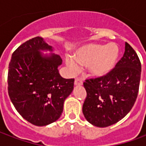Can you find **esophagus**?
Segmentation results:
<instances>
[{"mask_svg":"<svg viewBox=\"0 0 146 146\" xmlns=\"http://www.w3.org/2000/svg\"><path fill=\"white\" fill-rule=\"evenodd\" d=\"M74 84L75 85H82L83 84V80L79 77H77L75 79V81H74Z\"/></svg>","mask_w":146,"mask_h":146,"instance_id":"34e87169","label":"esophagus"}]
</instances>
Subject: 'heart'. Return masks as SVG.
<instances>
[{
	"label": "heart",
	"mask_w": 146,
	"mask_h": 146,
	"mask_svg": "<svg viewBox=\"0 0 146 146\" xmlns=\"http://www.w3.org/2000/svg\"><path fill=\"white\" fill-rule=\"evenodd\" d=\"M119 54V48L113 43L108 44H92L80 48L73 56V59L66 57L67 66L72 72L77 70V65L88 66V71L94 76H104L110 73L116 65Z\"/></svg>",
	"instance_id": "obj_1"
}]
</instances>
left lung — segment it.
<instances>
[{
	"label": "left lung",
	"mask_w": 146,
	"mask_h": 146,
	"mask_svg": "<svg viewBox=\"0 0 146 146\" xmlns=\"http://www.w3.org/2000/svg\"><path fill=\"white\" fill-rule=\"evenodd\" d=\"M141 62L128 43L121 59L104 76L87 79V92L83 113L93 125L106 127L123 119L135 105L138 97Z\"/></svg>",
	"instance_id": "left-lung-1"
}]
</instances>
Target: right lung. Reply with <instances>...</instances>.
<instances>
[{
    "mask_svg": "<svg viewBox=\"0 0 146 146\" xmlns=\"http://www.w3.org/2000/svg\"><path fill=\"white\" fill-rule=\"evenodd\" d=\"M40 36L27 40L13 52L9 62L8 91L12 104L24 119L36 126L56 121L63 111L64 101L73 90L74 79L60 76L59 55Z\"/></svg>",
    "mask_w": 146,
    "mask_h": 146,
    "instance_id": "add662e5",
    "label": "right lung"
}]
</instances>
